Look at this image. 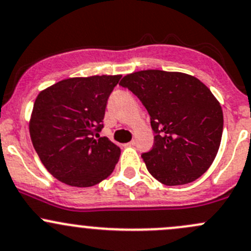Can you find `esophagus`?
Returning a JSON list of instances; mask_svg holds the SVG:
<instances>
[{
  "instance_id": "obj_1",
  "label": "esophagus",
  "mask_w": 251,
  "mask_h": 251,
  "mask_svg": "<svg viewBox=\"0 0 251 251\" xmlns=\"http://www.w3.org/2000/svg\"><path fill=\"white\" fill-rule=\"evenodd\" d=\"M134 145H135V140H131L130 143H128L126 145V146H134Z\"/></svg>"
}]
</instances>
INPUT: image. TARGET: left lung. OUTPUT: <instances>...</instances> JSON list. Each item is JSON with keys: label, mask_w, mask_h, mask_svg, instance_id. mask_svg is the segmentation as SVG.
<instances>
[{"label": "left lung", "mask_w": 251, "mask_h": 251, "mask_svg": "<svg viewBox=\"0 0 251 251\" xmlns=\"http://www.w3.org/2000/svg\"><path fill=\"white\" fill-rule=\"evenodd\" d=\"M120 84L150 115L154 144L141 154L150 174L167 186L202 176L215 159L224 129L222 108L210 89L190 75L161 70L126 75Z\"/></svg>", "instance_id": "left-lung-1"}]
</instances>
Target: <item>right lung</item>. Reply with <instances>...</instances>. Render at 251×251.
I'll return each instance as SVG.
<instances>
[{
  "mask_svg": "<svg viewBox=\"0 0 251 251\" xmlns=\"http://www.w3.org/2000/svg\"><path fill=\"white\" fill-rule=\"evenodd\" d=\"M116 76L75 77L42 90L33 104L30 136L46 169L59 181L90 187L106 179L121 149L100 138L107 99Z\"/></svg>",
  "mask_w": 251,
  "mask_h": 251,
  "instance_id": "right-lung-1",
  "label": "right lung"
}]
</instances>
